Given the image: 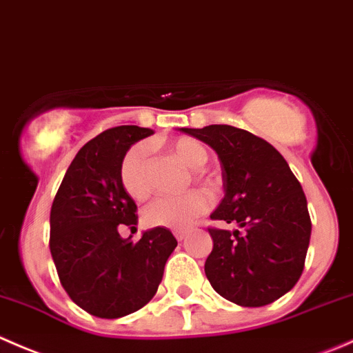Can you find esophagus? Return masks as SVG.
Segmentation results:
<instances>
[{
  "mask_svg": "<svg viewBox=\"0 0 353 353\" xmlns=\"http://www.w3.org/2000/svg\"><path fill=\"white\" fill-rule=\"evenodd\" d=\"M187 235H188L187 230H176V232H175V236H176L178 242H181V240L187 239Z\"/></svg>",
  "mask_w": 353,
  "mask_h": 353,
  "instance_id": "1",
  "label": "esophagus"
}]
</instances>
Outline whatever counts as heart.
<instances>
[{
    "instance_id": "obj_1",
    "label": "heart",
    "mask_w": 353,
    "mask_h": 353,
    "mask_svg": "<svg viewBox=\"0 0 353 353\" xmlns=\"http://www.w3.org/2000/svg\"><path fill=\"white\" fill-rule=\"evenodd\" d=\"M172 154H175L185 166L192 168V180L212 190L216 188V176L202 170L208 161V151L199 141L192 137H178L166 144ZM120 183L123 190L135 201H144L151 195L149 181L148 151L142 144L132 145L121 158ZM209 209V197L202 190H190L180 197H161L145 208L144 221L152 228L185 230Z\"/></svg>"
}]
</instances>
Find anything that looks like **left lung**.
<instances>
[{"instance_id":"obj_1","label":"left lung","mask_w":353,"mask_h":353,"mask_svg":"<svg viewBox=\"0 0 353 353\" xmlns=\"http://www.w3.org/2000/svg\"><path fill=\"white\" fill-rule=\"evenodd\" d=\"M181 132L211 145L221 163L225 197L211 219L242 228H209V283L236 305L273 303L295 287L305 266L312 225L302 185L283 156L250 132L232 125Z\"/></svg>"}]
</instances>
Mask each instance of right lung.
I'll list each match as a JSON object with an SVG mask.
<instances>
[{"instance_id": "right-lung-1", "label": "right lung", "mask_w": 353, "mask_h": 353, "mask_svg": "<svg viewBox=\"0 0 353 353\" xmlns=\"http://www.w3.org/2000/svg\"><path fill=\"white\" fill-rule=\"evenodd\" d=\"M151 128L121 125L87 142L66 170L50 216V250L70 299L103 319L142 309L158 292L176 239L166 228L123 240L118 226L137 225V205L120 183L121 158Z\"/></svg>"}]
</instances>
